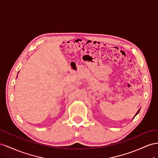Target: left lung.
<instances>
[{
  "label": "left lung",
  "mask_w": 158,
  "mask_h": 158,
  "mask_svg": "<svg viewBox=\"0 0 158 158\" xmlns=\"http://www.w3.org/2000/svg\"><path fill=\"white\" fill-rule=\"evenodd\" d=\"M139 110L137 112V113H136V115H137V114H138V112H139Z\"/></svg>",
  "instance_id": "left-lung-1"
}]
</instances>
